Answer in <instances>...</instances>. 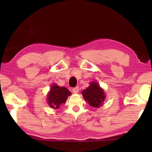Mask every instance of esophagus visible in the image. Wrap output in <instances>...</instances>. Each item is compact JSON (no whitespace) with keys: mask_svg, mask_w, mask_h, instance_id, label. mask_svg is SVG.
<instances>
[{"mask_svg":"<svg viewBox=\"0 0 152 152\" xmlns=\"http://www.w3.org/2000/svg\"><path fill=\"white\" fill-rule=\"evenodd\" d=\"M79 91V88L78 86L75 87V88H72V92H74V93H78Z\"/></svg>","mask_w":152,"mask_h":152,"instance_id":"esophagus-1","label":"esophagus"}]
</instances>
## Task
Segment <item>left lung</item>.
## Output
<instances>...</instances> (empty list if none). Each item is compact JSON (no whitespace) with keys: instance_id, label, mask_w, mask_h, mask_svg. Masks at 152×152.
<instances>
[{"instance_id":"1","label":"left lung","mask_w":152,"mask_h":152,"mask_svg":"<svg viewBox=\"0 0 152 152\" xmlns=\"http://www.w3.org/2000/svg\"><path fill=\"white\" fill-rule=\"evenodd\" d=\"M84 99L91 107L99 108L103 104L105 95L103 89L101 88L98 82H92L86 89L82 92Z\"/></svg>"}]
</instances>
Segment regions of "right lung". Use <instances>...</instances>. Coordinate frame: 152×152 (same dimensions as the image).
Here are the masks:
<instances>
[{"label":"right lung","instance_id":"1","mask_svg":"<svg viewBox=\"0 0 152 152\" xmlns=\"http://www.w3.org/2000/svg\"><path fill=\"white\" fill-rule=\"evenodd\" d=\"M70 95H71V92L66 87L58 86L56 84H52L48 94L49 106L54 109H59L61 104L65 103Z\"/></svg>","mask_w":152,"mask_h":152}]
</instances>
